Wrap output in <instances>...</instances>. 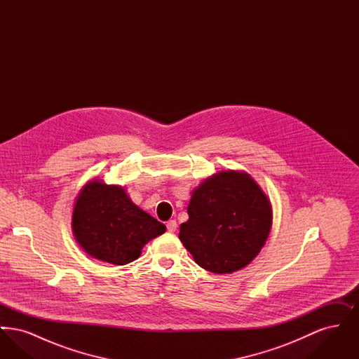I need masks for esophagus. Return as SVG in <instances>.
Masks as SVG:
<instances>
[{"label":"esophagus","mask_w":359,"mask_h":359,"mask_svg":"<svg viewBox=\"0 0 359 359\" xmlns=\"http://www.w3.org/2000/svg\"><path fill=\"white\" fill-rule=\"evenodd\" d=\"M176 227H177V223H176V221H168L167 222V230L170 231V233H173V231H176Z\"/></svg>","instance_id":"34e87169"}]
</instances>
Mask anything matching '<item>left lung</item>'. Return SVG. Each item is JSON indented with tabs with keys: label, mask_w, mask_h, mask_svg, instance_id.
<instances>
[{
	"label": "left lung",
	"mask_w": 359,
	"mask_h": 359,
	"mask_svg": "<svg viewBox=\"0 0 359 359\" xmlns=\"http://www.w3.org/2000/svg\"><path fill=\"white\" fill-rule=\"evenodd\" d=\"M179 239L208 272H237L249 265L271 233L272 205L245 171H221L192 191Z\"/></svg>",
	"instance_id": "left-lung-1"
}]
</instances>
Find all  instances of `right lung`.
Wrapping results in <instances>:
<instances>
[{"label": "right lung", "instance_id": "obj_1", "mask_svg": "<svg viewBox=\"0 0 359 359\" xmlns=\"http://www.w3.org/2000/svg\"><path fill=\"white\" fill-rule=\"evenodd\" d=\"M71 229L88 256L114 265L135 261L151 239L167 230L135 205L122 186L98 179L90 180L78 194Z\"/></svg>", "mask_w": 359, "mask_h": 359}]
</instances>
